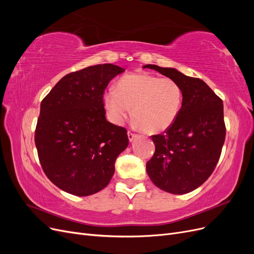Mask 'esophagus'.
Segmentation results:
<instances>
[{"mask_svg":"<svg viewBox=\"0 0 254 254\" xmlns=\"http://www.w3.org/2000/svg\"><path fill=\"white\" fill-rule=\"evenodd\" d=\"M135 137H136L135 134H133L131 132H128V140H129V142H132L135 139Z\"/></svg>","mask_w":254,"mask_h":254,"instance_id":"obj_1","label":"esophagus"}]
</instances>
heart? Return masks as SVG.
Masks as SVG:
<instances>
[{
  "label": "heart",
  "mask_w": 254,
  "mask_h": 254,
  "mask_svg": "<svg viewBox=\"0 0 254 254\" xmlns=\"http://www.w3.org/2000/svg\"><path fill=\"white\" fill-rule=\"evenodd\" d=\"M182 91L171 78L137 73L125 75L117 87L104 94L110 120L121 125L131 113L136 124L148 133L162 132L173 125L181 108Z\"/></svg>",
  "instance_id": "heart-1"
}]
</instances>
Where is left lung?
I'll return each instance as SVG.
<instances>
[{"label":"left lung","instance_id":"1","mask_svg":"<svg viewBox=\"0 0 254 254\" xmlns=\"http://www.w3.org/2000/svg\"><path fill=\"white\" fill-rule=\"evenodd\" d=\"M175 80L182 91L178 117L162 134L152 135L156 150L146 164L152 183L167 193L196 190L216 166L226 137L224 105L207 84L174 67L145 64Z\"/></svg>","mask_w":254,"mask_h":254}]
</instances>
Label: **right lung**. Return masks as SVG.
Instances as JSON below:
<instances>
[{
  "mask_svg": "<svg viewBox=\"0 0 254 254\" xmlns=\"http://www.w3.org/2000/svg\"><path fill=\"white\" fill-rule=\"evenodd\" d=\"M125 68L96 64L61 78L40 106L35 143L43 172L68 194L105 189L129 144L126 129L106 120L103 94Z\"/></svg>",
  "mask_w": 254,
  "mask_h": 254,
  "instance_id": "obj_1",
  "label": "right lung"
}]
</instances>
